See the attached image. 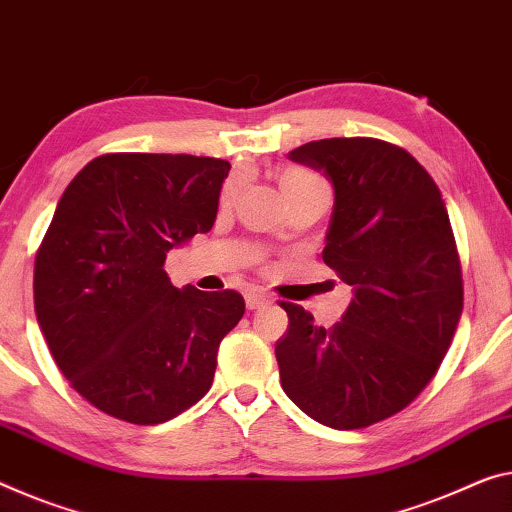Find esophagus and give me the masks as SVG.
I'll return each instance as SVG.
<instances>
[{"label": "esophagus", "mask_w": 512, "mask_h": 512, "mask_svg": "<svg viewBox=\"0 0 512 512\" xmlns=\"http://www.w3.org/2000/svg\"><path fill=\"white\" fill-rule=\"evenodd\" d=\"M245 302H247V309H249V311L265 309V306L270 304V297L263 295V293H247V295H245Z\"/></svg>", "instance_id": "1"}]
</instances>
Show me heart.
<instances>
[{"instance_id": "1", "label": "heart", "mask_w": 512, "mask_h": 512, "mask_svg": "<svg viewBox=\"0 0 512 512\" xmlns=\"http://www.w3.org/2000/svg\"><path fill=\"white\" fill-rule=\"evenodd\" d=\"M279 185L286 199H293V196H302L309 192H325L329 194V187L325 180H322L318 174H313L309 169L302 167H286L279 174ZM235 187H238V180H229L226 190L222 194V201L229 203L235 194Z\"/></svg>"}]
</instances>
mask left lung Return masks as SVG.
<instances>
[{"label": "left lung", "mask_w": 512, "mask_h": 512, "mask_svg": "<svg viewBox=\"0 0 512 512\" xmlns=\"http://www.w3.org/2000/svg\"><path fill=\"white\" fill-rule=\"evenodd\" d=\"M288 157L334 185L325 261L352 286L334 327L281 302V387L322 426L357 430L405 410L435 377L462 316V270L442 192L405 148L309 141Z\"/></svg>", "instance_id": "obj_1"}]
</instances>
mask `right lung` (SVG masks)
Masks as SVG:
<instances>
[{
  "instance_id": "right-lung-1",
  "label": "right lung",
  "mask_w": 512,
  "mask_h": 512,
  "mask_svg": "<svg viewBox=\"0 0 512 512\" xmlns=\"http://www.w3.org/2000/svg\"><path fill=\"white\" fill-rule=\"evenodd\" d=\"M231 164L107 153L57 203L34 265L38 327L59 371L114 419L155 426L206 396L245 300L176 288L169 249L215 224Z\"/></svg>"
}]
</instances>
